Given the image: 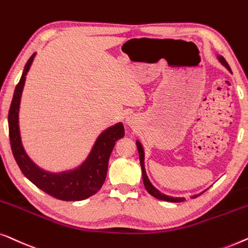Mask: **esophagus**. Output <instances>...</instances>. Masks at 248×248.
Wrapping results in <instances>:
<instances>
[{
  "instance_id": "obj_1",
  "label": "esophagus",
  "mask_w": 248,
  "mask_h": 248,
  "mask_svg": "<svg viewBox=\"0 0 248 248\" xmlns=\"http://www.w3.org/2000/svg\"><path fill=\"white\" fill-rule=\"evenodd\" d=\"M125 123H127L129 125L135 124V118L132 116H128L127 118H125Z\"/></svg>"
}]
</instances>
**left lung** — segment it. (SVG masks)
I'll return each mask as SVG.
<instances>
[{
	"label": "left lung",
	"mask_w": 248,
	"mask_h": 248,
	"mask_svg": "<svg viewBox=\"0 0 248 248\" xmlns=\"http://www.w3.org/2000/svg\"><path fill=\"white\" fill-rule=\"evenodd\" d=\"M217 58L219 62L222 66H225L226 68L228 69V71L232 73V69H230L228 62H226V59L222 57L220 55H217ZM136 145H137V148H138V153H139V160H140V166H141V173H142V181H144V186L146 187V190H147V192L153 195V197L156 198V199H159V200H163V201H169V202H182L186 200L184 198H181V197H170V195H167L165 193H162L158 189H156V187L153 186L151 180L148 179L147 176V173H146V169H145V151H144V147H142L141 142L138 140H136ZM205 191V190H204ZM204 191H202V192H204ZM201 192V193H202ZM201 193H198V194H194V195H191V199H194L200 195Z\"/></svg>",
	"instance_id": "8db88e82"
}]
</instances>
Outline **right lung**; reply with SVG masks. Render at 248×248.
Wrapping results in <instances>:
<instances>
[{"label": "right lung", "instance_id": "right-lung-1", "mask_svg": "<svg viewBox=\"0 0 248 248\" xmlns=\"http://www.w3.org/2000/svg\"><path fill=\"white\" fill-rule=\"evenodd\" d=\"M37 53H33L27 62L16 85L9 111V134L13 156L21 172L30 182L44 192L62 201H82L95 194L106 181L108 164L118 139L124 136L123 123L110 125L97 136L88 156L72 169L58 170H45L33 162L28 155L21 138L19 112L26 75L32 65Z\"/></svg>", "mask_w": 248, "mask_h": 248}]
</instances>
